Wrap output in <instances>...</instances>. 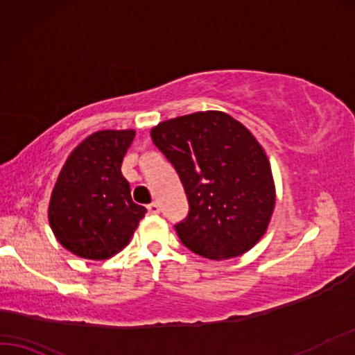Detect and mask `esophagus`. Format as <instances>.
<instances>
[{"mask_svg":"<svg viewBox=\"0 0 355 355\" xmlns=\"http://www.w3.org/2000/svg\"><path fill=\"white\" fill-rule=\"evenodd\" d=\"M148 211H149V214H159L160 206L157 205V202H150V205L148 206Z\"/></svg>","mask_w":355,"mask_h":355,"instance_id":"esophagus-1","label":"esophagus"}]
</instances>
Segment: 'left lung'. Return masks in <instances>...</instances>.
Returning <instances> with one entry per match:
<instances>
[{
  "instance_id": "1",
  "label": "left lung",
  "mask_w": 355,
  "mask_h": 355,
  "mask_svg": "<svg viewBox=\"0 0 355 355\" xmlns=\"http://www.w3.org/2000/svg\"><path fill=\"white\" fill-rule=\"evenodd\" d=\"M150 138L185 188L190 211L175 224L182 243L209 259L257 245L276 191L266 154L242 123L224 112H196L159 123Z\"/></svg>"
}]
</instances>
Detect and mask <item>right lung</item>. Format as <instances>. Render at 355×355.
I'll list each match as a JSON object with an SVG mask.
<instances>
[{
    "mask_svg": "<svg viewBox=\"0 0 355 355\" xmlns=\"http://www.w3.org/2000/svg\"><path fill=\"white\" fill-rule=\"evenodd\" d=\"M135 130H103L87 136L69 154L51 191L49 220L71 253L107 259L128 245L144 206L131 198L121 162Z\"/></svg>",
    "mask_w": 355,
    "mask_h": 355,
    "instance_id": "right-lung-1",
    "label": "right lung"
}]
</instances>
